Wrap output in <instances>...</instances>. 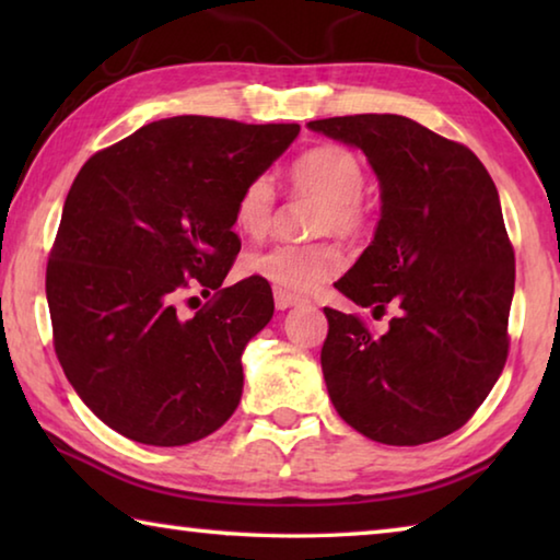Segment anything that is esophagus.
Masks as SVG:
<instances>
[{
	"mask_svg": "<svg viewBox=\"0 0 560 560\" xmlns=\"http://www.w3.org/2000/svg\"><path fill=\"white\" fill-rule=\"evenodd\" d=\"M273 303H277L279 311H287L291 306H299L301 299L299 296H291V293H283V291H273Z\"/></svg>",
	"mask_w": 560,
	"mask_h": 560,
	"instance_id": "34e87169",
	"label": "esophagus"
}]
</instances>
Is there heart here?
<instances>
[{"label":"heart","instance_id":"obj_1","mask_svg":"<svg viewBox=\"0 0 560 560\" xmlns=\"http://www.w3.org/2000/svg\"><path fill=\"white\" fill-rule=\"evenodd\" d=\"M291 185L299 195L320 202L314 230L318 234H338L353 240L365 230V210L360 195L365 189V170L355 153L340 145H318L296 158L289 170ZM273 185L267 175L246 183L236 197L234 224L246 236H261L273 217ZM249 277L271 283L283 293H308L320 283L338 277L343 269V254L336 244H277L252 252L244 259Z\"/></svg>","mask_w":560,"mask_h":560}]
</instances>
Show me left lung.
Here are the masks:
<instances>
[{
    "mask_svg": "<svg viewBox=\"0 0 560 560\" xmlns=\"http://www.w3.org/2000/svg\"><path fill=\"white\" fill-rule=\"evenodd\" d=\"M308 128L363 150L381 183L373 242L336 289L373 314L400 308L381 338L324 308L330 402L368 440L415 447L447 438L487 400L509 353L516 267L494 179L469 148L405 116Z\"/></svg>",
    "mask_w": 560,
    "mask_h": 560,
    "instance_id": "1",
    "label": "left lung"
}]
</instances>
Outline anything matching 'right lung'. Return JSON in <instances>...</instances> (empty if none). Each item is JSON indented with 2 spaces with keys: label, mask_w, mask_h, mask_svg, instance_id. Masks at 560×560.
<instances>
[{
  "label": "right lung",
  "mask_w": 560,
  "mask_h": 560,
  "mask_svg": "<svg viewBox=\"0 0 560 560\" xmlns=\"http://www.w3.org/2000/svg\"><path fill=\"white\" fill-rule=\"evenodd\" d=\"M296 122L177 116L93 155L63 202L49 267L54 348L73 390L122 438L183 447L242 400V353L273 316L267 281L222 287L240 254L234 205ZM189 280L217 290L176 314Z\"/></svg>",
  "instance_id": "add662e5"
}]
</instances>
